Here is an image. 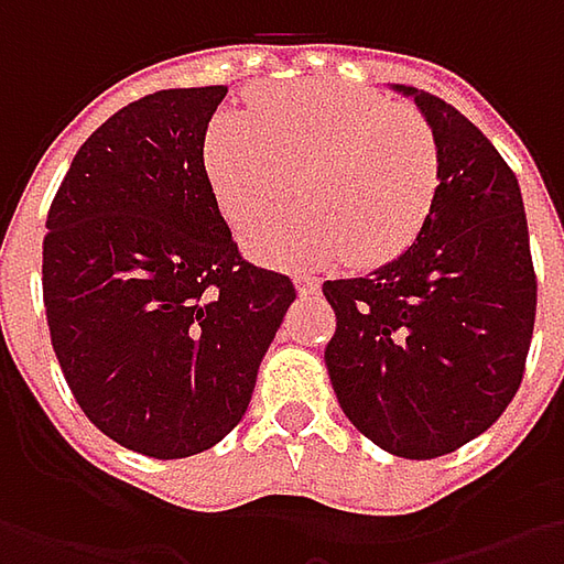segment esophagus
<instances>
[{"mask_svg":"<svg viewBox=\"0 0 564 564\" xmlns=\"http://www.w3.org/2000/svg\"><path fill=\"white\" fill-rule=\"evenodd\" d=\"M294 289H297V294H316L319 292V279H311V275H297V279H294Z\"/></svg>","mask_w":564,"mask_h":564,"instance_id":"34e87169","label":"esophagus"}]
</instances>
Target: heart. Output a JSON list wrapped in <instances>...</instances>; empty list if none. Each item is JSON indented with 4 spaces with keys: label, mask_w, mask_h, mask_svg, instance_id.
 <instances>
[{
    "label": "heart",
    "mask_w": 564,
    "mask_h": 564,
    "mask_svg": "<svg viewBox=\"0 0 564 564\" xmlns=\"http://www.w3.org/2000/svg\"><path fill=\"white\" fill-rule=\"evenodd\" d=\"M248 112L209 121V191L238 235L294 197L304 172L311 213L260 228L250 253L272 267L395 260L421 235L440 187V150L417 116L377 94L326 80L260 90Z\"/></svg>",
    "instance_id": "1"
}]
</instances>
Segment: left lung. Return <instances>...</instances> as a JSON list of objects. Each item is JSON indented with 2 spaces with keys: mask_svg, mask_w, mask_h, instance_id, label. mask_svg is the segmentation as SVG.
<instances>
[{
  "mask_svg": "<svg viewBox=\"0 0 564 564\" xmlns=\"http://www.w3.org/2000/svg\"><path fill=\"white\" fill-rule=\"evenodd\" d=\"M440 187L414 245L364 279L323 282L336 311L326 370L345 417L379 448L426 462L480 436L514 399L536 316L518 178L484 131L417 87Z\"/></svg>",
  "mask_w": 564,
  "mask_h": 564,
  "instance_id": "8db88e82",
  "label": "left lung"
}]
</instances>
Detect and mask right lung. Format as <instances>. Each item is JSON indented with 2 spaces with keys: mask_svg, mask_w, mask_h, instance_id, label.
Instances as JSON below:
<instances>
[{
  "mask_svg": "<svg viewBox=\"0 0 564 564\" xmlns=\"http://www.w3.org/2000/svg\"><path fill=\"white\" fill-rule=\"evenodd\" d=\"M226 87L134 99L84 141L46 216L43 304L90 423L187 458L238 426L294 285L248 263L204 169Z\"/></svg>",
  "mask_w": 564,
  "mask_h": 564,
  "instance_id": "obj_1",
  "label": "right lung"
}]
</instances>
